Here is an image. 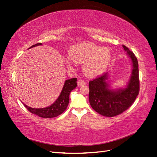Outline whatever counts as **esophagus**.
<instances>
[{
	"mask_svg": "<svg viewBox=\"0 0 157 157\" xmlns=\"http://www.w3.org/2000/svg\"><path fill=\"white\" fill-rule=\"evenodd\" d=\"M77 84L78 86H83L86 84V82H84V80H83L82 79H79L77 81Z\"/></svg>",
	"mask_w": 157,
	"mask_h": 157,
	"instance_id": "34e87169",
	"label": "esophagus"
}]
</instances>
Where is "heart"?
I'll list each match as a JSON object with an SVG mask.
<instances>
[{
	"mask_svg": "<svg viewBox=\"0 0 157 157\" xmlns=\"http://www.w3.org/2000/svg\"><path fill=\"white\" fill-rule=\"evenodd\" d=\"M69 56L74 62L83 63L84 73L90 76H96L103 73L109 66L112 58L109 48L99 47L92 44L71 48L69 51ZM71 61L69 58L64 59L65 64L68 68L73 67Z\"/></svg>",
	"mask_w": 157,
	"mask_h": 157,
	"instance_id": "1",
	"label": "heart"
}]
</instances>
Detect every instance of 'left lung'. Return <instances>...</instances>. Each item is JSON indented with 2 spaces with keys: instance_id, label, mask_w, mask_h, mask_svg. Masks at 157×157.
<instances>
[{
  "instance_id": "left-lung-1",
  "label": "left lung",
  "mask_w": 157,
  "mask_h": 157,
  "mask_svg": "<svg viewBox=\"0 0 157 157\" xmlns=\"http://www.w3.org/2000/svg\"><path fill=\"white\" fill-rule=\"evenodd\" d=\"M131 59L132 71L128 82L123 88H112L109 84V73L90 81L89 101L92 109L99 114L113 117L128 109L139 94L140 81L138 63L134 53L122 45Z\"/></svg>"
}]
</instances>
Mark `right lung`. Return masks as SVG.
Listing matches in <instances>:
<instances>
[{"mask_svg":"<svg viewBox=\"0 0 157 157\" xmlns=\"http://www.w3.org/2000/svg\"><path fill=\"white\" fill-rule=\"evenodd\" d=\"M38 45H42L41 43L32 45L29 48ZM77 78H73L65 81L63 88L58 99L53 104L47 107L42 108V109H34V108H31L26 105L23 102L22 103L29 112L41 117L52 118L57 117L58 116L62 114L66 110L69 102L70 93L77 86Z\"/></svg>","mask_w":157,"mask_h":157,"instance_id":"1","label":"right lung"}]
</instances>
